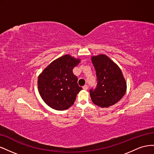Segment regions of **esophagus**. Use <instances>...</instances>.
Listing matches in <instances>:
<instances>
[{"label":"esophagus","instance_id":"obj_1","mask_svg":"<svg viewBox=\"0 0 154 154\" xmlns=\"http://www.w3.org/2000/svg\"><path fill=\"white\" fill-rule=\"evenodd\" d=\"M83 89H84V90H87V89H88V85H85L83 87Z\"/></svg>","mask_w":154,"mask_h":154}]
</instances>
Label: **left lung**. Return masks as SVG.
<instances>
[{"mask_svg":"<svg viewBox=\"0 0 154 154\" xmlns=\"http://www.w3.org/2000/svg\"><path fill=\"white\" fill-rule=\"evenodd\" d=\"M91 60L97 78L96 87L89 91L92 102L101 108L116 104L127 90L122 71L106 55L95 56Z\"/></svg>","mask_w":154,"mask_h":154,"instance_id":"1","label":"left lung"}]
</instances>
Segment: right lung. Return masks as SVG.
Listing matches in <instances>:
<instances>
[{
  "label": "right lung",
  "mask_w": 154,
  "mask_h": 154,
  "mask_svg": "<svg viewBox=\"0 0 154 154\" xmlns=\"http://www.w3.org/2000/svg\"><path fill=\"white\" fill-rule=\"evenodd\" d=\"M79 62V59L64 55L51 63L39 75V93L52 109L63 110L74 104L77 94L82 89L72 72Z\"/></svg>",
  "instance_id": "obj_1"
}]
</instances>
